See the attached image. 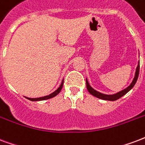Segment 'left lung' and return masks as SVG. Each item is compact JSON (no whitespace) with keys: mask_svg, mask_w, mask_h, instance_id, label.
Wrapping results in <instances>:
<instances>
[{"mask_svg":"<svg viewBox=\"0 0 145 145\" xmlns=\"http://www.w3.org/2000/svg\"><path fill=\"white\" fill-rule=\"evenodd\" d=\"M139 69H140V63L138 62V66H137V68H136V71H135V77H134L133 80L131 82V83L130 84L129 86H128L126 89H123L120 92H117V93H115V94L113 95H105L103 94V93H101V92H98L96 90H95L92 87H91V86L89 85V82L86 79V87L87 89H88V91L91 95H94L95 97L99 98V99H101L103 100H108V101H115V100L118 99H120L121 97H122L123 95H125L130 91L131 89H132L134 87V86L135 85L136 82L138 80V75H139Z\"/></svg>","mask_w":145,"mask_h":145,"instance_id":"left-lung-1","label":"left lung"}]
</instances>
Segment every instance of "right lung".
I'll use <instances>...</instances> for the list:
<instances>
[{"instance_id":"obj_1","label":"right lung","mask_w":145,"mask_h":145,"mask_svg":"<svg viewBox=\"0 0 145 145\" xmlns=\"http://www.w3.org/2000/svg\"><path fill=\"white\" fill-rule=\"evenodd\" d=\"M63 81L64 79H63V81L61 82L60 86L59 87L58 89H56V91H54L53 93L51 94L48 95H46V96H43V97H40V98H28V97H25L27 99L30 100V101H33V102H37V101H43V100H46V99H50L51 98H53L54 96H56V95H58L59 93V92L61 91V89L63 88Z\"/></svg>"}]
</instances>
